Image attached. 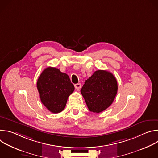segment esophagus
I'll use <instances>...</instances> for the list:
<instances>
[{
    "label": "esophagus",
    "instance_id": "34e87169",
    "mask_svg": "<svg viewBox=\"0 0 158 158\" xmlns=\"http://www.w3.org/2000/svg\"><path fill=\"white\" fill-rule=\"evenodd\" d=\"M74 86H75V88H76V90H79L81 89V84H79V83L78 84H76L74 85Z\"/></svg>",
    "mask_w": 158,
    "mask_h": 158
}]
</instances>
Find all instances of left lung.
<instances>
[{"label":"left lung","mask_w":158,"mask_h":158,"mask_svg":"<svg viewBox=\"0 0 158 158\" xmlns=\"http://www.w3.org/2000/svg\"><path fill=\"white\" fill-rule=\"evenodd\" d=\"M118 89L117 80L113 74L98 70L85 81L81 93L89 110L99 113L113 102Z\"/></svg>","instance_id":"1"}]
</instances>
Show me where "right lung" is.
Segmentation results:
<instances>
[{
  "mask_svg": "<svg viewBox=\"0 0 158 158\" xmlns=\"http://www.w3.org/2000/svg\"><path fill=\"white\" fill-rule=\"evenodd\" d=\"M37 87L42 103L54 114L64 110L68 97L74 91L68 75L52 67L42 71L38 78Z\"/></svg>",
  "mask_w": 158,
  "mask_h": 158,
  "instance_id": "1",
  "label": "right lung"
}]
</instances>
